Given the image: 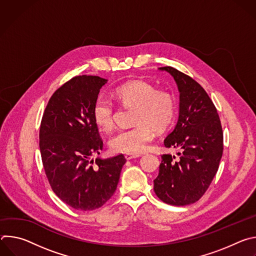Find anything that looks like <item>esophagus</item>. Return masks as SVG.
<instances>
[{
	"mask_svg": "<svg viewBox=\"0 0 256 256\" xmlns=\"http://www.w3.org/2000/svg\"><path fill=\"white\" fill-rule=\"evenodd\" d=\"M140 156V154H126L124 158L126 160H132V159H134V158H138Z\"/></svg>",
	"mask_w": 256,
	"mask_h": 256,
	"instance_id": "34e87169",
	"label": "esophagus"
}]
</instances>
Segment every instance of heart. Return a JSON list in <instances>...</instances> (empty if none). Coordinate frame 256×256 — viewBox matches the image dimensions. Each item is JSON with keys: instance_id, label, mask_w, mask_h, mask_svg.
<instances>
[{"instance_id": "b5f03b06", "label": "heart", "mask_w": 256, "mask_h": 256, "mask_svg": "<svg viewBox=\"0 0 256 256\" xmlns=\"http://www.w3.org/2000/svg\"><path fill=\"white\" fill-rule=\"evenodd\" d=\"M114 97L124 106L134 107L132 124L122 128L109 140V147L116 153L140 154L146 150L147 142L156 132L166 130L172 124L176 102L169 92L158 90L144 80H132L116 86ZM92 116L97 128L109 132L114 126V105L108 98L99 96L93 104Z\"/></svg>"}]
</instances>
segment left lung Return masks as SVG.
<instances>
[{
	"label": "left lung",
	"instance_id": "left-lung-1",
	"mask_svg": "<svg viewBox=\"0 0 256 256\" xmlns=\"http://www.w3.org/2000/svg\"><path fill=\"white\" fill-rule=\"evenodd\" d=\"M159 68L168 72L178 87L179 116L164 144L180 152L177 159L162 155L154 192L166 204L186 206L204 196L218 169L223 130L212 101L196 81L172 66Z\"/></svg>",
	"mask_w": 256,
	"mask_h": 256
}]
</instances>
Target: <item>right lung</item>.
<instances>
[{"label": "right lung", "instance_id": "add662e5", "mask_svg": "<svg viewBox=\"0 0 256 256\" xmlns=\"http://www.w3.org/2000/svg\"><path fill=\"white\" fill-rule=\"evenodd\" d=\"M106 83L98 76L70 79L52 94L40 124V149L50 184L79 210L98 208L114 196L126 162L122 154L92 159L103 148L92 107Z\"/></svg>", "mask_w": 256, "mask_h": 256}]
</instances>
